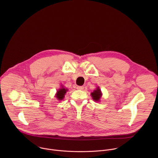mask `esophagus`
<instances>
[{"instance_id": "34e87169", "label": "esophagus", "mask_w": 158, "mask_h": 158, "mask_svg": "<svg viewBox=\"0 0 158 158\" xmlns=\"http://www.w3.org/2000/svg\"><path fill=\"white\" fill-rule=\"evenodd\" d=\"M84 89V86H77V89L78 90H82Z\"/></svg>"}]
</instances>
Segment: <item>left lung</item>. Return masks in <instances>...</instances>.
<instances>
[{
	"mask_svg": "<svg viewBox=\"0 0 158 158\" xmlns=\"http://www.w3.org/2000/svg\"><path fill=\"white\" fill-rule=\"evenodd\" d=\"M93 99L95 101H100V98L102 96V93L101 90L99 89V87H97V89L91 94Z\"/></svg>",
	"mask_w": 158,
	"mask_h": 158,
	"instance_id": "obj_1",
	"label": "left lung"
}]
</instances>
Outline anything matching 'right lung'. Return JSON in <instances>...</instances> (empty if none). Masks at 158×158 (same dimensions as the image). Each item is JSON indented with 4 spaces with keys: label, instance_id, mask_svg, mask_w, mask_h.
<instances>
[{
    "label": "right lung",
    "instance_id": "1",
    "mask_svg": "<svg viewBox=\"0 0 158 158\" xmlns=\"http://www.w3.org/2000/svg\"><path fill=\"white\" fill-rule=\"evenodd\" d=\"M67 91H68V90H67V89H65L64 87H62L60 89H59L58 91H57L56 97L59 101L62 100L64 99V95L65 94V93H66V92Z\"/></svg>",
    "mask_w": 158,
    "mask_h": 158
}]
</instances>
